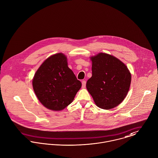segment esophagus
I'll use <instances>...</instances> for the list:
<instances>
[{
  "label": "esophagus",
  "instance_id": "obj_1",
  "mask_svg": "<svg viewBox=\"0 0 158 158\" xmlns=\"http://www.w3.org/2000/svg\"><path fill=\"white\" fill-rule=\"evenodd\" d=\"M86 87V81H82V88H85Z\"/></svg>",
  "mask_w": 158,
  "mask_h": 158
}]
</instances>
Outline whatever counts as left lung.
Returning <instances> with one entry per match:
<instances>
[{
    "label": "left lung",
    "instance_id": "left-lung-1",
    "mask_svg": "<svg viewBox=\"0 0 158 158\" xmlns=\"http://www.w3.org/2000/svg\"><path fill=\"white\" fill-rule=\"evenodd\" d=\"M92 76L87 82L88 91L98 107L110 110L125 98L131 84V73L116 57L100 53L91 57Z\"/></svg>",
    "mask_w": 158,
    "mask_h": 158
}]
</instances>
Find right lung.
Masks as SVG:
<instances>
[{"label": "right lung", "instance_id": "right-lung-1", "mask_svg": "<svg viewBox=\"0 0 158 158\" xmlns=\"http://www.w3.org/2000/svg\"><path fill=\"white\" fill-rule=\"evenodd\" d=\"M32 84L40 103L53 111L62 110L70 105L82 86L69 68L67 57L61 53L50 56L42 64Z\"/></svg>", "mask_w": 158, "mask_h": 158}]
</instances>
